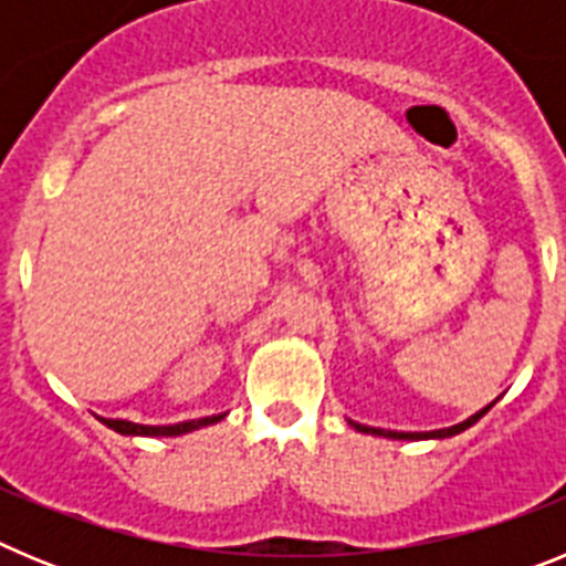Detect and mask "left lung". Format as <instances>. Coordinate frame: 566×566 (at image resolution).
<instances>
[{
    "instance_id": "1",
    "label": "left lung",
    "mask_w": 566,
    "mask_h": 566,
    "mask_svg": "<svg viewBox=\"0 0 566 566\" xmlns=\"http://www.w3.org/2000/svg\"><path fill=\"white\" fill-rule=\"evenodd\" d=\"M493 405H496V399H493V402H490L488 408H482V411H476V413H473V417L464 419V422L451 424V428H439V431H413V433H408V431H385V428H368V424L352 422V419H348V422H352V428H357L359 433H371V437H385V439H411V442H413V439H448V437H457V433L468 431L470 424H476L479 419H482L484 413H488L490 408H493Z\"/></svg>"
}]
</instances>
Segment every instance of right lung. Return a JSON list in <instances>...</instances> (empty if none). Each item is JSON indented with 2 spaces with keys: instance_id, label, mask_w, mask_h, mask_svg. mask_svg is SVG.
Here are the masks:
<instances>
[{
  "instance_id": "add662e5",
  "label": "right lung",
  "mask_w": 566,
  "mask_h": 566,
  "mask_svg": "<svg viewBox=\"0 0 566 566\" xmlns=\"http://www.w3.org/2000/svg\"><path fill=\"white\" fill-rule=\"evenodd\" d=\"M227 413H214V417H201V419H187V422H175V424H138L129 422V419H102L107 428H113L115 433H124V437H181V433H192L198 428H207V424L221 422Z\"/></svg>"
}]
</instances>
